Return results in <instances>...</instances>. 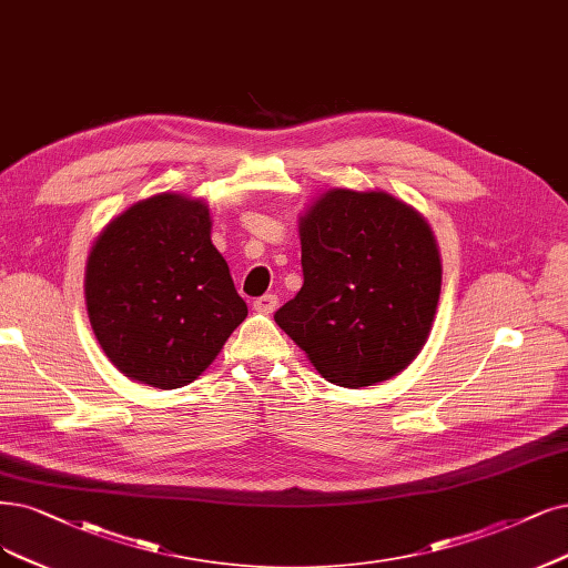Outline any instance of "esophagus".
Listing matches in <instances>:
<instances>
[{"label": "esophagus", "instance_id": "34e87169", "mask_svg": "<svg viewBox=\"0 0 568 568\" xmlns=\"http://www.w3.org/2000/svg\"><path fill=\"white\" fill-rule=\"evenodd\" d=\"M255 311H260V313H273L276 311V306H278V297L276 295H262V297H257L255 300Z\"/></svg>", "mask_w": 568, "mask_h": 568}]
</instances>
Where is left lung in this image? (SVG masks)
<instances>
[{"mask_svg": "<svg viewBox=\"0 0 568 568\" xmlns=\"http://www.w3.org/2000/svg\"><path fill=\"white\" fill-rule=\"evenodd\" d=\"M304 285L276 323L327 382L372 386L424 348L443 283L426 220L386 192L332 189L302 217Z\"/></svg>", "mask_w": 568, "mask_h": 568, "instance_id": "obj_1", "label": "left lung"}]
</instances>
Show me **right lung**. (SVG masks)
<instances>
[{
  "mask_svg": "<svg viewBox=\"0 0 568 568\" xmlns=\"http://www.w3.org/2000/svg\"><path fill=\"white\" fill-rule=\"evenodd\" d=\"M87 306L116 369L163 390L192 384L247 316L210 241L207 205L180 194L140 201L102 231Z\"/></svg>",
  "mask_w": 568,
  "mask_h": 568,
  "instance_id": "1",
  "label": "right lung"
}]
</instances>
